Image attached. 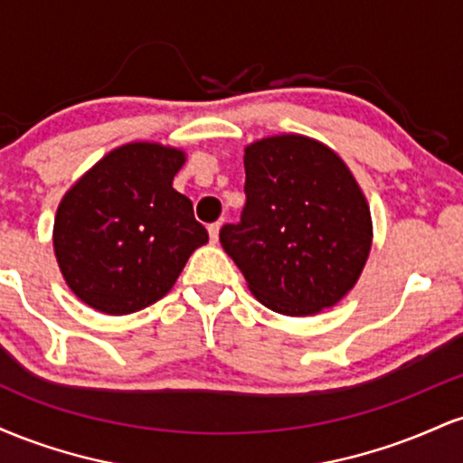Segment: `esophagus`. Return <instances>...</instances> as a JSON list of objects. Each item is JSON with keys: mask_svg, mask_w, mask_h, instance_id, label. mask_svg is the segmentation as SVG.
<instances>
[{"mask_svg": "<svg viewBox=\"0 0 463 463\" xmlns=\"http://www.w3.org/2000/svg\"><path fill=\"white\" fill-rule=\"evenodd\" d=\"M220 228H222V222H213V224H209V237L213 243H217V239H220Z\"/></svg>", "mask_w": 463, "mask_h": 463, "instance_id": "esophagus-1", "label": "esophagus"}]
</instances>
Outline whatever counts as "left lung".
Wrapping results in <instances>:
<instances>
[{
	"label": "left lung",
	"instance_id": "obj_1",
	"mask_svg": "<svg viewBox=\"0 0 463 463\" xmlns=\"http://www.w3.org/2000/svg\"><path fill=\"white\" fill-rule=\"evenodd\" d=\"M246 206L220 241L250 291L283 316L337 305L370 254V209L331 147L280 135L246 147Z\"/></svg>",
	"mask_w": 463,
	"mask_h": 463
}]
</instances>
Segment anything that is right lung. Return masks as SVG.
Wrapping results in <instances>:
<instances>
[{
	"instance_id": "1",
	"label": "right lung",
	"mask_w": 463,
	"mask_h": 463,
	"mask_svg": "<svg viewBox=\"0 0 463 463\" xmlns=\"http://www.w3.org/2000/svg\"><path fill=\"white\" fill-rule=\"evenodd\" d=\"M184 154L158 143L121 146L67 191L54 250L67 285L109 316L161 300L209 232L172 187Z\"/></svg>"
}]
</instances>
